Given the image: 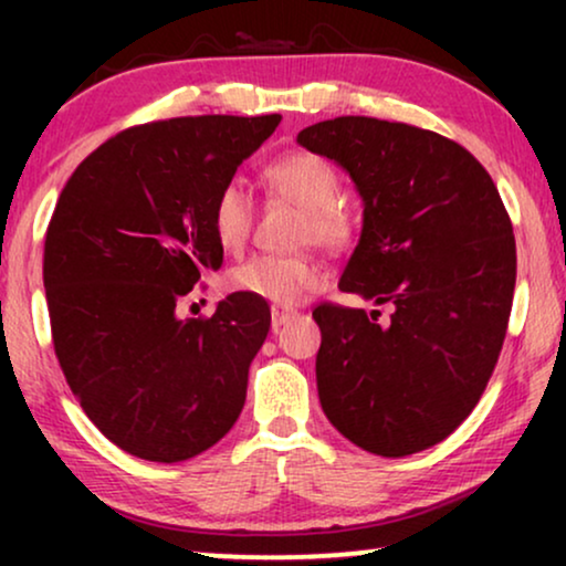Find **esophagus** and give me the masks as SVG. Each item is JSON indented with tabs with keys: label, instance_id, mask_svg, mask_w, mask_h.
<instances>
[{
	"label": "esophagus",
	"instance_id": "1",
	"mask_svg": "<svg viewBox=\"0 0 566 566\" xmlns=\"http://www.w3.org/2000/svg\"><path fill=\"white\" fill-rule=\"evenodd\" d=\"M296 316V312H291V308H283V306H273L270 308V324H273V329L283 327L285 322L293 319Z\"/></svg>",
	"mask_w": 566,
	"mask_h": 566
}]
</instances>
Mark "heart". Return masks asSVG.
<instances>
[{
	"label": "heart",
	"instance_id": "1",
	"mask_svg": "<svg viewBox=\"0 0 566 566\" xmlns=\"http://www.w3.org/2000/svg\"><path fill=\"white\" fill-rule=\"evenodd\" d=\"M270 196L301 208L298 242H316L327 250H343L355 237V213L339 200V175L327 159L312 151H291L265 167ZM254 203L239 180H229L216 192L211 229L221 250L239 252L252 234ZM322 283V268L312 258L258 254L229 273V285L239 293L291 306Z\"/></svg>",
	"mask_w": 566,
	"mask_h": 566
}]
</instances>
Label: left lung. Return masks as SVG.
<instances>
[{"label": "left lung", "instance_id": "left-lung-1", "mask_svg": "<svg viewBox=\"0 0 566 566\" xmlns=\"http://www.w3.org/2000/svg\"><path fill=\"white\" fill-rule=\"evenodd\" d=\"M296 142L343 167L363 229L339 277L391 314L322 304L316 389L363 451L401 459L451 436L486 389L505 343L515 237L486 169L451 138L343 115Z\"/></svg>", "mask_w": 566, "mask_h": 566}]
</instances>
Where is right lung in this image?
Listing matches in <instances>:
<instances>
[{"label":"right lung","instance_id":"add662e5","mask_svg":"<svg viewBox=\"0 0 566 566\" xmlns=\"http://www.w3.org/2000/svg\"><path fill=\"white\" fill-rule=\"evenodd\" d=\"M277 123H146L107 138L61 190L43 254L53 350L90 420L136 459L188 461L242 412L270 306L237 291L185 319L180 301L223 262L216 192Z\"/></svg>","mask_w":566,"mask_h":566}]
</instances>
